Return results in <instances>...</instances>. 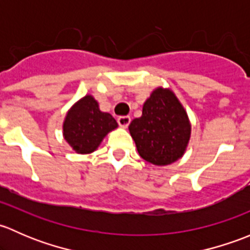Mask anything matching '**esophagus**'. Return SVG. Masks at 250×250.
Returning <instances> with one entry per match:
<instances>
[{
  "label": "esophagus",
  "instance_id": "esophagus-1",
  "mask_svg": "<svg viewBox=\"0 0 250 250\" xmlns=\"http://www.w3.org/2000/svg\"><path fill=\"white\" fill-rule=\"evenodd\" d=\"M117 122L120 125V127L127 128L130 123V117L129 116H121V117L117 118Z\"/></svg>",
  "mask_w": 250,
  "mask_h": 250
}]
</instances>
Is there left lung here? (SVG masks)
Listing matches in <instances>:
<instances>
[{
  "label": "left lung",
  "instance_id": "left-lung-1",
  "mask_svg": "<svg viewBox=\"0 0 250 250\" xmlns=\"http://www.w3.org/2000/svg\"><path fill=\"white\" fill-rule=\"evenodd\" d=\"M140 157L155 166L181 158L191 138V122L170 88L157 87L143 105V115L129 125Z\"/></svg>",
  "mask_w": 250,
  "mask_h": 250
}]
</instances>
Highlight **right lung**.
<instances>
[{"label":"right lung","instance_id":"obj_1","mask_svg":"<svg viewBox=\"0 0 250 250\" xmlns=\"http://www.w3.org/2000/svg\"><path fill=\"white\" fill-rule=\"evenodd\" d=\"M118 127L109 112H103L94 97L84 95L77 100L62 122V137L80 155L92 153L99 147L104 138Z\"/></svg>","mask_w":250,"mask_h":250}]
</instances>
